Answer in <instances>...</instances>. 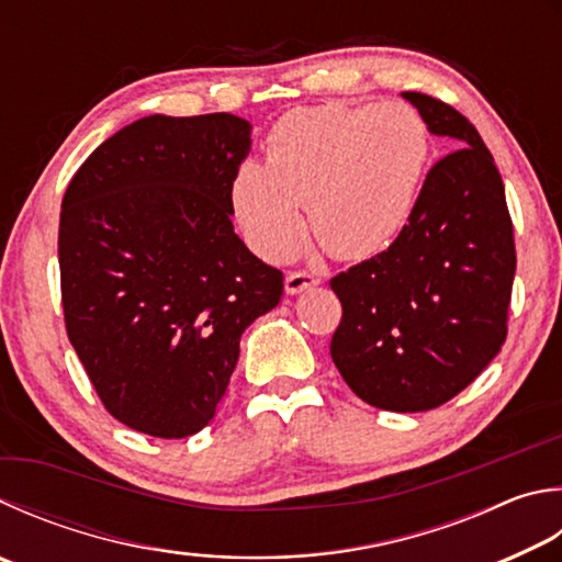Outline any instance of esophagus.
Listing matches in <instances>:
<instances>
[{"label":"esophagus","mask_w":562,"mask_h":562,"mask_svg":"<svg viewBox=\"0 0 562 562\" xmlns=\"http://www.w3.org/2000/svg\"><path fill=\"white\" fill-rule=\"evenodd\" d=\"M314 284H319V278H316L314 272L297 270L288 274V280H284V290H288V294H300L304 290L314 288Z\"/></svg>","instance_id":"34e87169"}]
</instances>
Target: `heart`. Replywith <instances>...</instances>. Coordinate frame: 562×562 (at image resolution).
Returning <instances> with one entry per match:
<instances>
[{
	"instance_id": "heart-1",
	"label": "heart",
	"mask_w": 562,
	"mask_h": 562,
	"mask_svg": "<svg viewBox=\"0 0 562 562\" xmlns=\"http://www.w3.org/2000/svg\"><path fill=\"white\" fill-rule=\"evenodd\" d=\"M430 157V127L405 103L300 108L268 132L265 165L243 161L233 175V213L262 258L288 260L307 203L326 250L366 260L401 238Z\"/></svg>"
}]
</instances>
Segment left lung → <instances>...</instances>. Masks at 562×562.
Segmentation results:
<instances>
[{"label":"left lung","mask_w":562,"mask_h":562,"mask_svg":"<svg viewBox=\"0 0 562 562\" xmlns=\"http://www.w3.org/2000/svg\"><path fill=\"white\" fill-rule=\"evenodd\" d=\"M403 98L459 149L427 171L401 238L331 278L344 312L331 359L361 401L423 413L502 351L516 246L502 175L476 127L442 100Z\"/></svg>","instance_id":"left-lung-1"}]
</instances>
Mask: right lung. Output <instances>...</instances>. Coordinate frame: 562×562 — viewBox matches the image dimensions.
<instances>
[{"label": "right lung", "instance_id": "right-lung-1", "mask_svg": "<svg viewBox=\"0 0 562 562\" xmlns=\"http://www.w3.org/2000/svg\"><path fill=\"white\" fill-rule=\"evenodd\" d=\"M250 122L149 115L70 179L58 226L66 331L105 411L161 440L216 415L240 336L278 307L282 272L233 231Z\"/></svg>", "mask_w": 562, "mask_h": 562}]
</instances>
